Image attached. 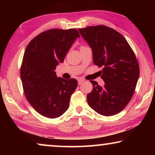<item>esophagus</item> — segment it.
I'll list each match as a JSON object with an SVG mask.
<instances>
[{"label":"esophagus","instance_id":"esophagus-1","mask_svg":"<svg viewBox=\"0 0 155 155\" xmlns=\"http://www.w3.org/2000/svg\"><path fill=\"white\" fill-rule=\"evenodd\" d=\"M83 81H84L83 79H78V85H81V84L83 83Z\"/></svg>","mask_w":155,"mask_h":155}]
</instances>
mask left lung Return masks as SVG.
<instances>
[{"mask_svg": "<svg viewBox=\"0 0 155 155\" xmlns=\"http://www.w3.org/2000/svg\"><path fill=\"white\" fill-rule=\"evenodd\" d=\"M78 31L92 51L93 61L103 67L104 85L90 81L93 90L88 94L89 105L104 116L118 114L133 95L140 68L135 53L121 34L106 26L79 28Z\"/></svg>", "mask_w": 155, "mask_h": 155, "instance_id": "left-lung-1", "label": "left lung"}]
</instances>
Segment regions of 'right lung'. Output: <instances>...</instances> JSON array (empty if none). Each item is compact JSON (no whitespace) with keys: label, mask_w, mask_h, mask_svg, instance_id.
<instances>
[{"label":"right lung","mask_w":155,"mask_h":155,"mask_svg":"<svg viewBox=\"0 0 155 155\" xmlns=\"http://www.w3.org/2000/svg\"><path fill=\"white\" fill-rule=\"evenodd\" d=\"M79 37L74 28H54L39 34L26 48L20 70L23 90L28 103L43 116L56 118L69 107L77 81L57 77L54 70L64 62L67 52Z\"/></svg>","instance_id":"obj_1"}]
</instances>
